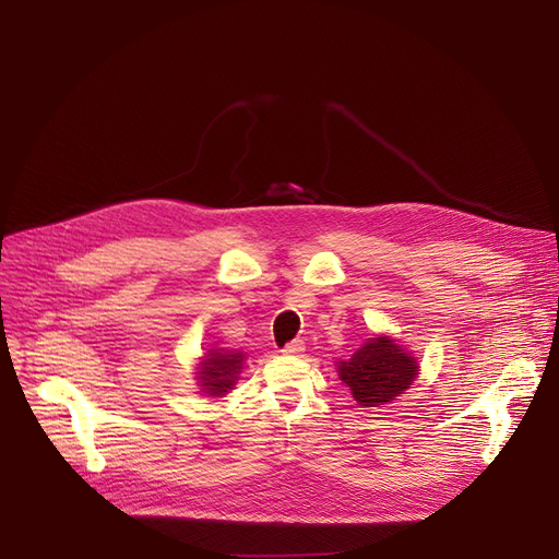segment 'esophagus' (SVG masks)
Wrapping results in <instances>:
<instances>
[{
    "label": "esophagus",
    "mask_w": 559,
    "mask_h": 559,
    "mask_svg": "<svg viewBox=\"0 0 559 559\" xmlns=\"http://www.w3.org/2000/svg\"><path fill=\"white\" fill-rule=\"evenodd\" d=\"M302 352H305V343L302 341H292V343H287L283 347V354H287V356H302Z\"/></svg>",
    "instance_id": "34e87169"
}]
</instances>
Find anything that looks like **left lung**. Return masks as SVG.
I'll list each match as a JSON object with an SVG mask.
<instances>
[{
  "label": "left lung",
  "mask_w": 559,
  "mask_h": 559,
  "mask_svg": "<svg viewBox=\"0 0 559 559\" xmlns=\"http://www.w3.org/2000/svg\"><path fill=\"white\" fill-rule=\"evenodd\" d=\"M336 367L360 407L395 401L418 376V360L389 336L367 338L349 360H341Z\"/></svg>",
  "instance_id": "8db88e82"
}]
</instances>
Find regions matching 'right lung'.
<instances>
[{"instance_id":"obj_1","label":"right lung","mask_w":559,"mask_h":559,"mask_svg":"<svg viewBox=\"0 0 559 559\" xmlns=\"http://www.w3.org/2000/svg\"><path fill=\"white\" fill-rule=\"evenodd\" d=\"M243 352H229V349H210L199 365V380L201 389L207 395H225L234 389L238 373L243 369Z\"/></svg>"}]
</instances>
